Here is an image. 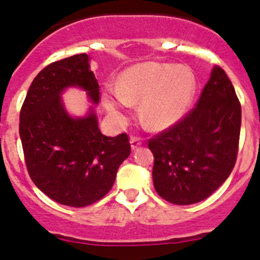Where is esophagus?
I'll list each match as a JSON object with an SVG mask.
<instances>
[{
    "label": "esophagus",
    "mask_w": 260,
    "mask_h": 260,
    "mask_svg": "<svg viewBox=\"0 0 260 260\" xmlns=\"http://www.w3.org/2000/svg\"><path fill=\"white\" fill-rule=\"evenodd\" d=\"M142 140H141L140 137H137V136H133L132 138H131V147H132V149H137L138 147L142 146Z\"/></svg>",
    "instance_id": "34e87169"
}]
</instances>
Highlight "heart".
<instances>
[{
    "label": "heart",
    "mask_w": 260,
    "mask_h": 260,
    "mask_svg": "<svg viewBox=\"0 0 260 260\" xmlns=\"http://www.w3.org/2000/svg\"><path fill=\"white\" fill-rule=\"evenodd\" d=\"M195 77L182 65L143 62L125 70L117 85L107 86L103 102L109 112L123 113L140 103V117L149 129L161 131L177 123L195 93Z\"/></svg>",
    "instance_id": "b5f03b06"
}]
</instances>
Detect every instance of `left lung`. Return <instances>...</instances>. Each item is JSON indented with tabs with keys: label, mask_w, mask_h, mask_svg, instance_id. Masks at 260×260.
Listing matches in <instances>:
<instances>
[{
	"label": "left lung",
	"mask_w": 260,
	"mask_h": 260,
	"mask_svg": "<svg viewBox=\"0 0 260 260\" xmlns=\"http://www.w3.org/2000/svg\"><path fill=\"white\" fill-rule=\"evenodd\" d=\"M240 124L242 106L234 86L226 73L215 67L196 106L148 141L157 193L176 205L209 198L234 169Z\"/></svg>",
	"instance_id": "1"
}]
</instances>
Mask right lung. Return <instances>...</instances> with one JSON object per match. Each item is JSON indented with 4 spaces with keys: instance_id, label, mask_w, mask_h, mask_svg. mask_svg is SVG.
I'll return each instance as SVG.
<instances>
[{
    "instance_id": "obj_1",
    "label": "right lung",
    "mask_w": 260,
    "mask_h": 260,
    "mask_svg": "<svg viewBox=\"0 0 260 260\" xmlns=\"http://www.w3.org/2000/svg\"><path fill=\"white\" fill-rule=\"evenodd\" d=\"M67 86H80L98 103L99 84L89 56L77 54L44 68L20 112V137L31 180L56 203L84 208L111 191L118 167L131 154L127 133L102 135L95 114L69 117L60 101Z\"/></svg>"
}]
</instances>
